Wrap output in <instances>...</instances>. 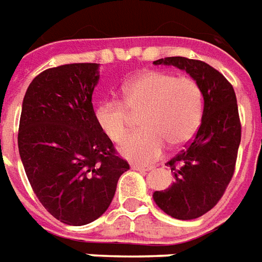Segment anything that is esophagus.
<instances>
[{"label":"esophagus","instance_id":"obj_1","mask_svg":"<svg viewBox=\"0 0 262 262\" xmlns=\"http://www.w3.org/2000/svg\"><path fill=\"white\" fill-rule=\"evenodd\" d=\"M132 169L139 170V172H147V170L154 169V166H151V165H140V164H133V165H132Z\"/></svg>","mask_w":262,"mask_h":262}]
</instances>
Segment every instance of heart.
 Returning <instances> with one entry per match:
<instances>
[{"label": "heart", "mask_w": 262, "mask_h": 262, "mask_svg": "<svg viewBox=\"0 0 262 262\" xmlns=\"http://www.w3.org/2000/svg\"><path fill=\"white\" fill-rule=\"evenodd\" d=\"M203 114V92L190 76L160 71L144 72L122 86V101L106 100L96 110L98 127L119 143L129 133L133 116L144 127L126 139L119 152L127 160L150 162L166 144L179 147L194 136Z\"/></svg>", "instance_id": "obj_1"}]
</instances>
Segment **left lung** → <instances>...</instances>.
Returning a JSON list of instances; mask_svg holds the SVG:
<instances>
[{
    "mask_svg": "<svg viewBox=\"0 0 262 262\" xmlns=\"http://www.w3.org/2000/svg\"><path fill=\"white\" fill-rule=\"evenodd\" d=\"M154 65H173L186 71L201 87L204 110L193 140L166 164L175 182L152 199L165 214L176 220H194L224 195L233 176L242 125L236 94L222 73L199 59L168 57Z\"/></svg>",
    "mask_w": 262,
    "mask_h": 262,
    "instance_id": "8db88e82",
    "label": "left lung"
}]
</instances>
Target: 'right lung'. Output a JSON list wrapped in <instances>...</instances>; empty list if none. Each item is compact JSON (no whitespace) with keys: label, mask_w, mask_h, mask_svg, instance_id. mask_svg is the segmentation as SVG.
<instances>
[{"label":"right lung","mask_w":262,"mask_h":262,"mask_svg":"<svg viewBox=\"0 0 262 262\" xmlns=\"http://www.w3.org/2000/svg\"><path fill=\"white\" fill-rule=\"evenodd\" d=\"M98 63L41 72L22 104L17 146L34 194L50 214L82 226L100 218L129 164L98 127L92 96Z\"/></svg>","instance_id":"obj_1"}]
</instances>
